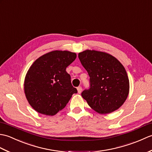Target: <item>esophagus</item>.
Listing matches in <instances>:
<instances>
[{
  "label": "esophagus",
  "mask_w": 152,
  "mask_h": 152,
  "mask_svg": "<svg viewBox=\"0 0 152 152\" xmlns=\"http://www.w3.org/2000/svg\"><path fill=\"white\" fill-rule=\"evenodd\" d=\"M77 90H78V93H82V87L81 86H79V87H78V88H77Z\"/></svg>",
  "instance_id": "obj_1"
}]
</instances>
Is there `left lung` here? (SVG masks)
Here are the masks:
<instances>
[{
  "label": "left lung",
  "instance_id": "obj_1",
  "mask_svg": "<svg viewBox=\"0 0 152 152\" xmlns=\"http://www.w3.org/2000/svg\"><path fill=\"white\" fill-rule=\"evenodd\" d=\"M78 58L88 72L90 86L82 93L89 106L99 114L121 107L129 92V80L122 64L107 53L86 50Z\"/></svg>",
  "mask_w": 152,
  "mask_h": 152
}]
</instances>
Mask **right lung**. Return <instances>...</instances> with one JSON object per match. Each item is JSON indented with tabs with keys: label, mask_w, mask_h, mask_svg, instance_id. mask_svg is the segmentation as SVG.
Listing matches in <instances>:
<instances>
[{
	"label": "right lung",
	"mask_w": 152,
	"mask_h": 152,
	"mask_svg": "<svg viewBox=\"0 0 152 152\" xmlns=\"http://www.w3.org/2000/svg\"><path fill=\"white\" fill-rule=\"evenodd\" d=\"M76 58L75 53L56 50L43 55L31 66L25 78L24 90L28 103L37 112L56 115L78 92L66 71Z\"/></svg>",
	"instance_id": "add662e5"
}]
</instances>
